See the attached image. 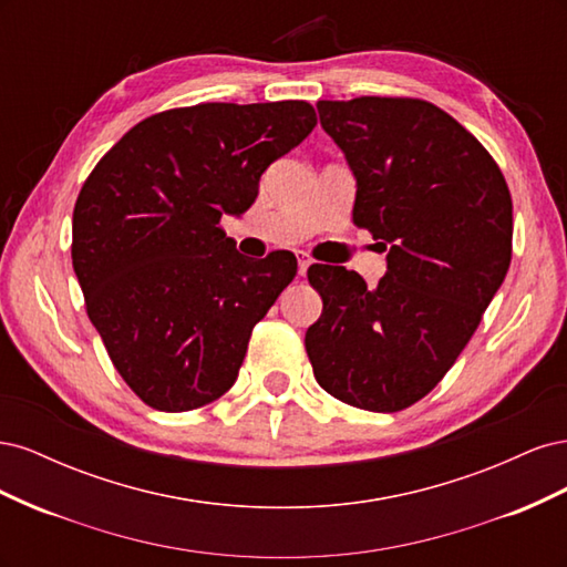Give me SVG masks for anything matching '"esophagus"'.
I'll list each match as a JSON object with an SVG mask.
<instances>
[{
	"label": "esophagus",
	"instance_id": "obj_1",
	"mask_svg": "<svg viewBox=\"0 0 567 567\" xmlns=\"http://www.w3.org/2000/svg\"><path fill=\"white\" fill-rule=\"evenodd\" d=\"M310 265H312L310 257H307L305 252H298V274H300V277H305L307 269H310Z\"/></svg>",
	"mask_w": 567,
	"mask_h": 567
}]
</instances>
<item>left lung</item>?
Masks as SVG:
<instances>
[{
    "mask_svg": "<svg viewBox=\"0 0 567 567\" xmlns=\"http://www.w3.org/2000/svg\"><path fill=\"white\" fill-rule=\"evenodd\" d=\"M357 179L352 219L388 252L375 288L312 265L323 310L305 333L317 383L367 411L425 398L468 346L511 265L513 203L475 136L421 99L319 101Z\"/></svg>",
    "mask_w": 567,
    "mask_h": 567,
    "instance_id": "obj_1",
    "label": "left lung"
}]
</instances>
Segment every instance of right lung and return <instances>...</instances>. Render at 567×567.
<instances>
[{"instance_id":"obj_1","label":"right lung","mask_w":567,"mask_h":567,"mask_svg":"<svg viewBox=\"0 0 567 567\" xmlns=\"http://www.w3.org/2000/svg\"><path fill=\"white\" fill-rule=\"evenodd\" d=\"M315 125L307 101L163 111L84 182L73 269L113 367L148 406L192 411L236 383L252 326L298 260L290 250L241 255L219 219L244 215L265 169Z\"/></svg>"}]
</instances>
